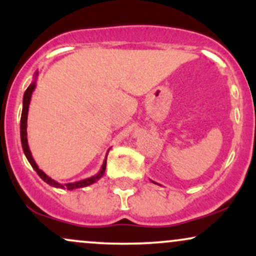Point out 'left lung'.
Returning <instances> with one entry per match:
<instances>
[{
  "instance_id": "obj_1",
  "label": "left lung",
  "mask_w": 256,
  "mask_h": 256,
  "mask_svg": "<svg viewBox=\"0 0 256 256\" xmlns=\"http://www.w3.org/2000/svg\"><path fill=\"white\" fill-rule=\"evenodd\" d=\"M152 183H154V184H158V183H155V182H152ZM158 185H160V184H158Z\"/></svg>"
}]
</instances>
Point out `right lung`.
I'll list each match as a JSON object with an SVG mask.
<instances>
[{"label": "right lung", "mask_w": 256, "mask_h": 256, "mask_svg": "<svg viewBox=\"0 0 256 256\" xmlns=\"http://www.w3.org/2000/svg\"><path fill=\"white\" fill-rule=\"evenodd\" d=\"M37 77H38V71H36L34 76V82L28 85V88L26 89L25 94H24V98H22V119H20V138H22V150H24V154L26 158L28 160V162H30V165L34 167V171L37 172V174L40 176V178L43 179L44 182H46V184H49L50 186H54V188H58V189H67V190H74V189H78V188H84V186H89V185L96 183V182L100 178L102 177V176L104 174V171H106V165H107V156H106L104 164H102V167L101 170H100V172L98 174L92 176V177L90 178H86V179H83V180H78V182H74V183H66V184H61L58 183V182L54 180V179H52L49 176H46V173H44L42 170L40 168V167L37 166L36 161L34 160V158H32V154H31V150L30 148H28V131H26V128H28V106H30V101H31V96H32V92H34V90L36 89V80H37ZM108 155V152H107Z\"/></svg>", "instance_id": "right-lung-1"}]
</instances>
